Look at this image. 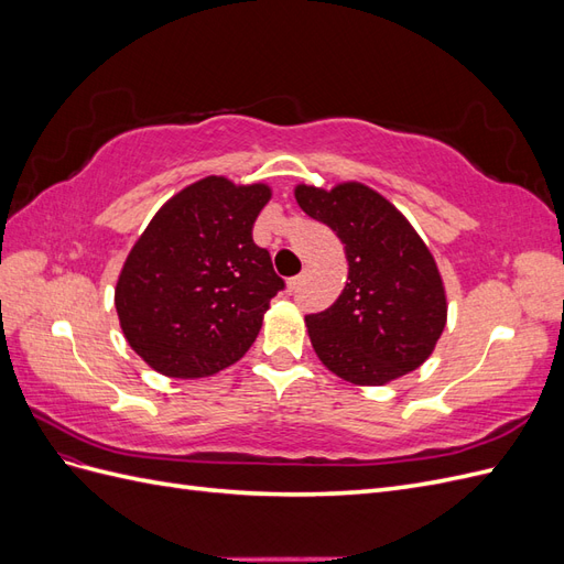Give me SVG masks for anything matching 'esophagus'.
I'll return each instance as SVG.
<instances>
[{
	"mask_svg": "<svg viewBox=\"0 0 564 564\" xmlns=\"http://www.w3.org/2000/svg\"><path fill=\"white\" fill-rule=\"evenodd\" d=\"M303 278H305V275H303V272H301V275H296V278L289 280V282H286V286H289V289H296V286L303 282Z\"/></svg>",
	"mask_w": 564,
	"mask_h": 564,
	"instance_id": "esophagus-1",
	"label": "esophagus"
}]
</instances>
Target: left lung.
Segmentation results:
<instances>
[{
  "label": "left lung",
  "mask_w": 564,
  "mask_h": 564,
  "mask_svg": "<svg viewBox=\"0 0 564 564\" xmlns=\"http://www.w3.org/2000/svg\"><path fill=\"white\" fill-rule=\"evenodd\" d=\"M294 197L336 232L348 261L334 305L305 317L319 362L355 386H386L419 369L447 324L445 282L421 235L365 183H299Z\"/></svg>",
  "instance_id": "obj_1"
}]
</instances>
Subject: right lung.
<instances>
[{
  "instance_id": "1",
  "label": "right lung",
  "mask_w": 564,
  "mask_h": 564,
  "mask_svg": "<svg viewBox=\"0 0 564 564\" xmlns=\"http://www.w3.org/2000/svg\"><path fill=\"white\" fill-rule=\"evenodd\" d=\"M268 183L207 176L152 216L115 286L119 327L143 362L172 379H204L235 365L284 286L251 228Z\"/></svg>"
}]
</instances>
